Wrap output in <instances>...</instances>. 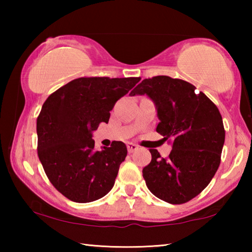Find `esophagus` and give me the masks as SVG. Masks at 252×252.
I'll return each instance as SVG.
<instances>
[{"mask_svg":"<svg viewBox=\"0 0 252 252\" xmlns=\"http://www.w3.org/2000/svg\"><path fill=\"white\" fill-rule=\"evenodd\" d=\"M126 147H127V151H129V153L134 152V151H136L139 149V147L136 146V144H134V143H127Z\"/></svg>","mask_w":252,"mask_h":252,"instance_id":"obj_1","label":"esophagus"}]
</instances>
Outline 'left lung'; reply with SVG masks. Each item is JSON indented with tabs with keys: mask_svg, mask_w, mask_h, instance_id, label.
<instances>
[{
	"mask_svg": "<svg viewBox=\"0 0 252 252\" xmlns=\"http://www.w3.org/2000/svg\"><path fill=\"white\" fill-rule=\"evenodd\" d=\"M150 97L156 105L157 132L172 144L168 158L150 149L142 170L148 189L163 201L181 204L201 192L220 164L224 127L216 104L187 81L167 75L144 79L130 95Z\"/></svg>",
	"mask_w": 252,
	"mask_h": 252,
	"instance_id": "8db88e82",
	"label": "left lung"
}]
</instances>
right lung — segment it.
<instances>
[{"label": "right lung", "instance_id": "add662e5", "mask_svg": "<svg viewBox=\"0 0 252 252\" xmlns=\"http://www.w3.org/2000/svg\"><path fill=\"white\" fill-rule=\"evenodd\" d=\"M140 78H79L52 93L36 120L37 155L51 183L74 202L95 201L114 186L126 147L94 149L92 132Z\"/></svg>", "mask_w": 252, "mask_h": 252}]
</instances>
